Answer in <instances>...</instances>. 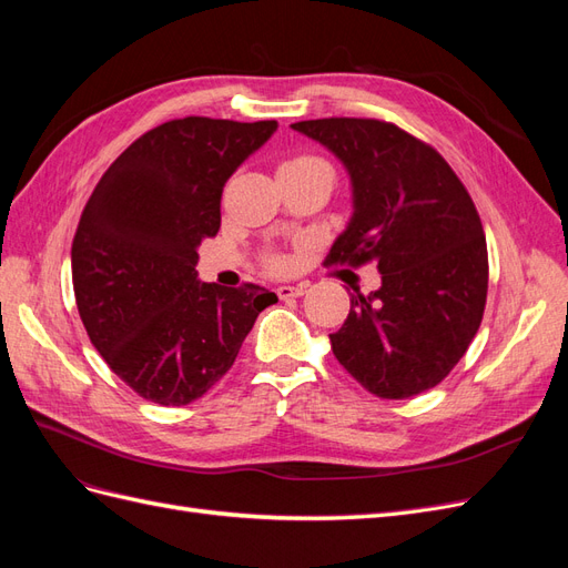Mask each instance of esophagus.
Wrapping results in <instances>:
<instances>
[{
  "label": "esophagus",
  "instance_id": "esophagus-1",
  "mask_svg": "<svg viewBox=\"0 0 568 568\" xmlns=\"http://www.w3.org/2000/svg\"><path fill=\"white\" fill-rule=\"evenodd\" d=\"M305 284H296V286H277V296L282 301H288V298H298L305 294Z\"/></svg>",
  "mask_w": 568,
  "mask_h": 568
}]
</instances>
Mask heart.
Here are the masks:
<instances>
[{
    "label": "heart",
    "mask_w": 568,
    "mask_h": 568,
    "mask_svg": "<svg viewBox=\"0 0 568 568\" xmlns=\"http://www.w3.org/2000/svg\"><path fill=\"white\" fill-rule=\"evenodd\" d=\"M282 168H329V170H332V165L326 163L324 159L311 156V153H301V156L288 159ZM263 265H265L270 272H286V270L291 267V261H288V257H286L284 253H280V251H265Z\"/></svg>",
    "instance_id": "obj_1"
}]
</instances>
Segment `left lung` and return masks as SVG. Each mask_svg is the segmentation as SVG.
<instances>
[{"label":"left lung","mask_w":568,"mask_h":568,"mask_svg":"<svg viewBox=\"0 0 568 568\" xmlns=\"http://www.w3.org/2000/svg\"><path fill=\"white\" fill-rule=\"evenodd\" d=\"M348 168L355 213L326 263H374L382 288L353 294L329 334L353 379L384 400L440 384L474 341L486 311L488 248L467 186L440 153L376 118L291 125Z\"/></svg>","instance_id":"obj_1"}]
</instances>
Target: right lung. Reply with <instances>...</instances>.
<instances>
[{
  "label": "right lung",
  "mask_w": 568,
  "mask_h": 568,
  "mask_svg": "<svg viewBox=\"0 0 568 568\" xmlns=\"http://www.w3.org/2000/svg\"><path fill=\"white\" fill-rule=\"evenodd\" d=\"M277 130L186 115L144 132L97 182L73 236L80 320L136 395L194 403L234 365L265 286L199 284V244L220 230L222 186Z\"/></svg>",
  "instance_id": "add662e5"
}]
</instances>
